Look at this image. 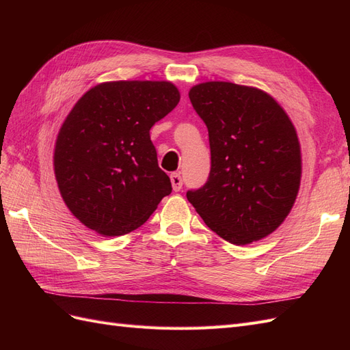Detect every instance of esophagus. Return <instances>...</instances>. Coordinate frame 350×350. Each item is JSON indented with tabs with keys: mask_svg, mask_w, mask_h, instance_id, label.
Here are the masks:
<instances>
[{
	"mask_svg": "<svg viewBox=\"0 0 350 350\" xmlns=\"http://www.w3.org/2000/svg\"><path fill=\"white\" fill-rule=\"evenodd\" d=\"M171 183H172V188L174 191H179L183 188V178L179 172H174L171 174Z\"/></svg>",
	"mask_w": 350,
	"mask_h": 350,
	"instance_id": "obj_1",
	"label": "esophagus"
}]
</instances>
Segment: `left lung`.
<instances>
[{
	"mask_svg": "<svg viewBox=\"0 0 350 350\" xmlns=\"http://www.w3.org/2000/svg\"><path fill=\"white\" fill-rule=\"evenodd\" d=\"M208 130L207 183L187 198L204 224L234 245L276 230L291 213L302 175L295 126L261 89L206 81L188 92Z\"/></svg>",
	"mask_w": 350,
	"mask_h": 350,
	"instance_id": "8db88e82",
	"label": "left lung"
}]
</instances>
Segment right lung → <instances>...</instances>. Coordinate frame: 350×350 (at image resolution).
<instances>
[{
    "label": "right lung",
    "mask_w": 350,
    "mask_h": 350,
    "mask_svg": "<svg viewBox=\"0 0 350 350\" xmlns=\"http://www.w3.org/2000/svg\"><path fill=\"white\" fill-rule=\"evenodd\" d=\"M181 99L171 81H105L62 122L54 172L66 206L103 237L140 228L172 191L157 165L150 129Z\"/></svg>",
    "instance_id": "obj_1"
}]
</instances>
